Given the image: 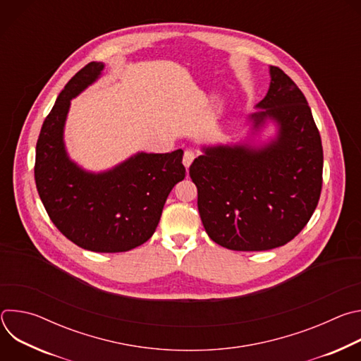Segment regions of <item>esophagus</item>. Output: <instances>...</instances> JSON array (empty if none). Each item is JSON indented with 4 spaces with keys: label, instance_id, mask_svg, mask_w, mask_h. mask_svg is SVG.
<instances>
[{
    "label": "esophagus",
    "instance_id": "1",
    "mask_svg": "<svg viewBox=\"0 0 361 361\" xmlns=\"http://www.w3.org/2000/svg\"><path fill=\"white\" fill-rule=\"evenodd\" d=\"M192 160H194V152H192V151H190V149L184 151V156H183V164L185 166V169H187V170H188V167L191 166Z\"/></svg>",
    "mask_w": 361,
    "mask_h": 361
}]
</instances>
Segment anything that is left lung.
<instances>
[{"mask_svg": "<svg viewBox=\"0 0 361 361\" xmlns=\"http://www.w3.org/2000/svg\"><path fill=\"white\" fill-rule=\"evenodd\" d=\"M269 73V91L245 117V135L202 145L190 166L202 226L228 250L287 244L310 220L322 192L323 147L312 110L287 74L279 67Z\"/></svg>", "mask_w": 361, "mask_h": 361, "instance_id": "left-lung-1", "label": "left lung"}]
</instances>
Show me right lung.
Here are the masks:
<instances>
[{
    "label": "right lung",
    "mask_w": 361,
    "mask_h": 361,
    "mask_svg": "<svg viewBox=\"0 0 361 361\" xmlns=\"http://www.w3.org/2000/svg\"><path fill=\"white\" fill-rule=\"evenodd\" d=\"M104 64L80 70L56 99L35 148V184L56 227L74 244L95 252H123L156 231L166 200L184 180L183 149L138 151L114 167L91 171L67 151L64 131L71 99L102 75Z\"/></svg>",
    "instance_id": "obj_1"
}]
</instances>
